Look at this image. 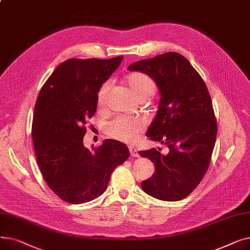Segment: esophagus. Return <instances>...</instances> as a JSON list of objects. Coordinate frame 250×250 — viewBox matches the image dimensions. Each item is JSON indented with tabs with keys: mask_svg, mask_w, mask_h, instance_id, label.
I'll list each match as a JSON object with an SVG mask.
<instances>
[{
	"mask_svg": "<svg viewBox=\"0 0 250 250\" xmlns=\"http://www.w3.org/2000/svg\"><path fill=\"white\" fill-rule=\"evenodd\" d=\"M128 150H129V153H130V156L132 157H139V153L138 151L134 148V147H128Z\"/></svg>",
	"mask_w": 250,
	"mask_h": 250,
	"instance_id": "esophagus-1",
	"label": "esophagus"
}]
</instances>
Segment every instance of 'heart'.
I'll list each match as a JSON object with an SVG mask.
<instances>
[{"label": "heart", "mask_w": 250, "mask_h": 250, "mask_svg": "<svg viewBox=\"0 0 250 250\" xmlns=\"http://www.w3.org/2000/svg\"><path fill=\"white\" fill-rule=\"evenodd\" d=\"M125 83L132 90L138 99H147L154 94L156 83L149 75L141 72L132 73L126 76ZM110 83L104 82L97 92V104L103 107L106 101ZM145 129V123L141 118H128L125 116H116L107 123L105 126L106 134L117 141L132 144L139 140L141 134Z\"/></svg>", "instance_id": "1"}]
</instances>
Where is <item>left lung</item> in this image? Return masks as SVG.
Returning <instances> with one entry per match:
<instances>
[{
	"label": "left lung",
	"instance_id": "obj_1",
	"mask_svg": "<svg viewBox=\"0 0 250 250\" xmlns=\"http://www.w3.org/2000/svg\"><path fill=\"white\" fill-rule=\"evenodd\" d=\"M129 71L149 75L161 93L159 109L147 137L169 149L140 151L155 165L142 188L155 199L175 202L187 198L203 180L212 159L217 121L211 95L201 75L177 52H165L136 62Z\"/></svg>",
	"mask_w": 250,
	"mask_h": 250
}]
</instances>
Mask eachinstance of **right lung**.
Masks as SVG:
<instances>
[{
    "instance_id": "obj_1",
    "label": "right lung",
    "mask_w": 250,
    "mask_h": 250,
    "mask_svg": "<svg viewBox=\"0 0 250 250\" xmlns=\"http://www.w3.org/2000/svg\"><path fill=\"white\" fill-rule=\"evenodd\" d=\"M123 59L64 61L37 96L31 128L36 161L48 188L67 203L97 199L107 188L113 170L129 156L125 144L115 140H105L93 151L83 146L98 89Z\"/></svg>"
}]
</instances>
